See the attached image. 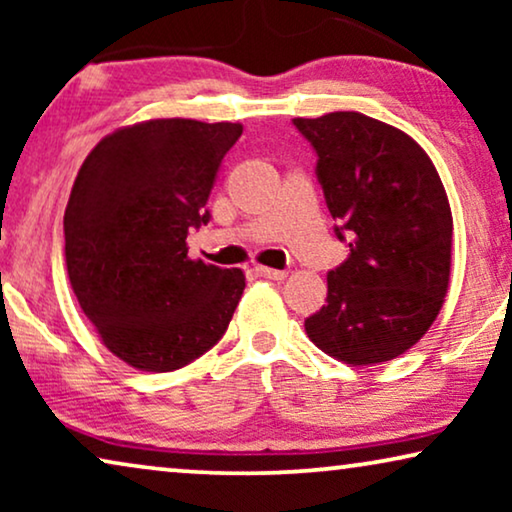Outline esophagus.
<instances>
[{
	"label": "esophagus",
	"mask_w": 512,
	"mask_h": 512,
	"mask_svg": "<svg viewBox=\"0 0 512 512\" xmlns=\"http://www.w3.org/2000/svg\"><path fill=\"white\" fill-rule=\"evenodd\" d=\"M256 275L258 277H265V279H284L286 275H289V272L286 270H275V268H256Z\"/></svg>",
	"instance_id": "34e87169"
}]
</instances>
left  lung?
Listing matches in <instances>:
<instances>
[{
	"label": "left lung",
	"mask_w": 512,
	"mask_h": 512,
	"mask_svg": "<svg viewBox=\"0 0 512 512\" xmlns=\"http://www.w3.org/2000/svg\"><path fill=\"white\" fill-rule=\"evenodd\" d=\"M349 258L328 272L326 305L305 319L321 352L352 366L391 361L436 321L450 282L452 212L431 158L405 132L333 111L293 118Z\"/></svg>",
	"instance_id": "1"
}]
</instances>
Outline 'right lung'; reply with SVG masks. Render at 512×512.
<instances>
[{
  "label": "right lung",
  "instance_id": "1",
  "mask_svg": "<svg viewBox=\"0 0 512 512\" xmlns=\"http://www.w3.org/2000/svg\"><path fill=\"white\" fill-rule=\"evenodd\" d=\"M240 123L156 118L116 130L83 160L65 209V263L104 347L149 373L184 368L223 338L242 270L188 258Z\"/></svg>",
  "mask_w": 512,
  "mask_h": 512
}]
</instances>
